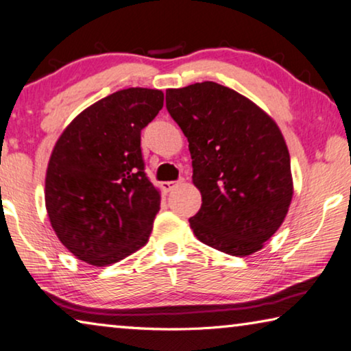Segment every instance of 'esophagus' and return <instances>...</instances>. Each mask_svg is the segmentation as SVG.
I'll return each mask as SVG.
<instances>
[{
  "instance_id": "esophagus-1",
  "label": "esophagus",
  "mask_w": 351,
  "mask_h": 351,
  "mask_svg": "<svg viewBox=\"0 0 351 351\" xmlns=\"http://www.w3.org/2000/svg\"><path fill=\"white\" fill-rule=\"evenodd\" d=\"M177 185V182H163L162 183V189L165 193H169L172 188H174Z\"/></svg>"
}]
</instances>
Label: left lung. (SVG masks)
<instances>
[{"mask_svg": "<svg viewBox=\"0 0 351 351\" xmlns=\"http://www.w3.org/2000/svg\"><path fill=\"white\" fill-rule=\"evenodd\" d=\"M166 108L188 138L202 206L189 227L204 244L252 255L283 223L292 199L291 158L274 119L216 82L166 90Z\"/></svg>", "mask_w": 351, "mask_h": 351, "instance_id": "1", "label": "left lung"}]
</instances>
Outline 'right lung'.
I'll return each mask as SVG.
<instances>
[{"mask_svg": "<svg viewBox=\"0 0 351 351\" xmlns=\"http://www.w3.org/2000/svg\"><path fill=\"white\" fill-rule=\"evenodd\" d=\"M163 107V91L125 88L95 102L63 130L51 154L45 202L57 238L96 267L145 245L160 193L145 172L141 130Z\"/></svg>", "mask_w": 351, "mask_h": 351, "instance_id": "1", "label": "right lung"}]
</instances>
